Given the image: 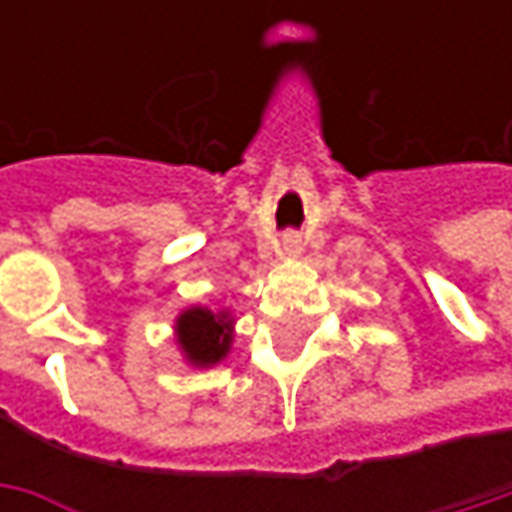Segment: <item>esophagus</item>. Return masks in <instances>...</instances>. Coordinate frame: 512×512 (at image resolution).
Wrapping results in <instances>:
<instances>
[{"instance_id": "34e87169", "label": "esophagus", "mask_w": 512, "mask_h": 512, "mask_svg": "<svg viewBox=\"0 0 512 512\" xmlns=\"http://www.w3.org/2000/svg\"><path fill=\"white\" fill-rule=\"evenodd\" d=\"M282 250H285L287 256H296V253H302V242H299L296 236H287L285 245H282Z\"/></svg>"}]
</instances>
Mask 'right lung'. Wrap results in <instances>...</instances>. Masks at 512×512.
Listing matches in <instances>:
<instances>
[{
	"instance_id": "obj_1",
	"label": "right lung",
	"mask_w": 512,
	"mask_h": 512,
	"mask_svg": "<svg viewBox=\"0 0 512 512\" xmlns=\"http://www.w3.org/2000/svg\"><path fill=\"white\" fill-rule=\"evenodd\" d=\"M236 319L230 313V307L222 310H210L205 305L185 307L176 322H173V339L190 367L207 370L225 362L230 347H233V330Z\"/></svg>"
}]
</instances>
